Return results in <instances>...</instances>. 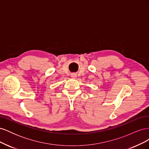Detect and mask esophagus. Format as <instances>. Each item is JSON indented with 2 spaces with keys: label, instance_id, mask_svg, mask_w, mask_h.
Returning <instances> with one entry per match:
<instances>
[{
  "label": "esophagus",
  "instance_id": "obj_1",
  "mask_svg": "<svg viewBox=\"0 0 149 149\" xmlns=\"http://www.w3.org/2000/svg\"><path fill=\"white\" fill-rule=\"evenodd\" d=\"M71 76L73 78H76V77H77V75H76V74H74V73H73V74H71Z\"/></svg>",
  "mask_w": 149,
  "mask_h": 149
}]
</instances>
